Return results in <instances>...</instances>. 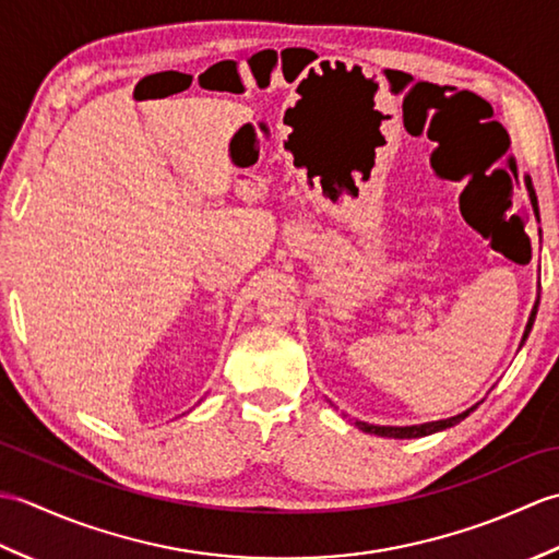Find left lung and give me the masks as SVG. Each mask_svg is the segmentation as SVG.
I'll return each mask as SVG.
<instances>
[{
    "instance_id": "8db88e82",
    "label": "left lung",
    "mask_w": 559,
    "mask_h": 559,
    "mask_svg": "<svg viewBox=\"0 0 559 559\" xmlns=\"http://www.w3.org/2000/svg\"><path fill=\"white\" fill-rule=\"evenodd\" d=\"M528 187V197H531V204H533V211H536L538 216V199H536V192H533L531 187V180L526 182ZM536 312H538V300L536 305H533L531 310V317H528V324H526V331H524V338H521V346H524V341L528 338L531 334V326L533 322H536ZM476 408V406H473ZM463 411L459 415H454V418H447V420H435V423H423V425H406V427H391V425H370V423H362V420H355L353 425L358 427V430L362 432H370V435H377V437H391V439H413V437H425V435H432V432H439V430H447V427H454L456 423H461L466 415L473 411Z\"/></svg>"
}]
</instances>
